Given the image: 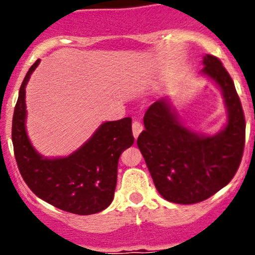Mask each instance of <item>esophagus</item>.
Masks as SVG:
<instances>
[{
  "mask_svg": "<svg viewBox=\"0 0 255 255\" xmlns=\"http://www.w3.org/2000/svg\"><path fill=\"white\" fill-rule=\"evenodd\" d=\"M131 128H133V135H134V137H137V135H139L140 133H141V130H142V125H141V122L140 121H134L133 122V126H131Z\"/></svg>",
  "mask_w": 255,
  "mask_h": 255,
  "instance_id": "1",
  "label": "esophagus"
}]
</instances>
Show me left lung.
Listing matches in <instances>:
<instances>
[{"label": "left lung", "mask_w": 255, "mask_h": 255, "mask_svg": "<svg viewBox=\"0 0 255 255\" xmlns=\"http://www.w3.org/2000/svg\"><path fill=\"white\" fill-rule=\"evenodd\" d=\"M203 63L201 73L223 92L227 127L217 135H198L159 99L146 111L145 129L136 141L157 191L171 203L197 204L212 197L233 180L244 154L246 120L233 79L213 55Z\"/></svg>", "instance_id": "obj_1"}]
</instances>
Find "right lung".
Wrapping results in <instances>:
<instances>
[{
	"mask_svg": "<svg viewBox=\"0 0 255 255\" xmlns=\"http://www.w3.org/2000/svg\"><path fill=\"white\" fill-rule=\"evenodd\" d=\"M39 60L31 66L19 91L11 140L22 178L38 198L75 215H93L111 204L118 181L119 158L134 142L131 119L105 122L71 156L48 159L34 150L25 128V87Z\"/></svg>",
	"mask_w": 255,
	"mask_h": 255,
	"instance_id": "1",
	"label": "right lung"
}]
</instances>
